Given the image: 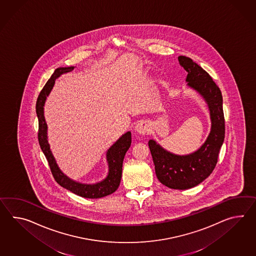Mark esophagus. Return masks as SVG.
<instances>
[{
    "mask_svg": "<svg viewBox=\"0 0 256 256\" xmlns=\"http://www.w3.org/2000/svg\"><path fill=\"white\" fill-rule=\"evenodd\" d=\"M135 130L136 131L138 134L140 135H146L150 131V125L146 121H140V123H138V125L135 128Z\"/></svg>",
    "mask_w": 256,
    "mask_h": 256,
    "instance_id": "1",
    "label": "esophagus"
}]
</instances>
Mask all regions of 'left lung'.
I'll use <instances>...</instances> for the list:
<instances>
[{"label": "left lung", "instance_id": "obj_1", "mask_svg": "<svg viewBox=\"0 0 256 256\" xmlns=\"http://www.w3.org/2000/svg\"><path fill=\"white\" fill-rule=\"evenodd\" d=\"M178 60L188 72L186 82L188 87L198 92L208 104L210 132L198 150L186 155L170 152L154 140H148V147L160 182L172 189L184 190L203 182L214 170L224 142L225 120L222 92L210 75L190 58L179 56Z\"/></svg>", "mask_w": 256, "mask_h": 256}]
</instances>
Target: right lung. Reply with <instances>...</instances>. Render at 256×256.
<instances>
[{
	"label": "right lung",
	"mask_w": 256,
	"mask_h": 256,
	"mask_svg": "<svg viewBox=\"0 0 256 256\" xmlns=\"http://www.w3.org/2000/svg\"><path fill=\"white\" fill-rule=\"evenodd\" d=\"M75 67H60L55 70L50 79L46 82L36 100V112L38 118V142L40 148L48 162L52 174L56 182L62 188L80 196L86 198H101L114 193L120 186L122 176V165L126 152L131 145V132L128 131L123 134L106 152L108 164V176L100 182L96 184H82L76 182L67 176L60 169L55 157L52 154L50 143L48 140V125L44 116V106L46 97L50 96L55 80L60 75L74 70Z\"/></svg>",
	"instance_id": "add662e5"
}]
</instances>
